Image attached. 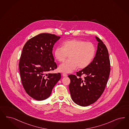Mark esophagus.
Here are the masks:
<instances>
[{
    "instance_id": "obj_1",
    "label": "esophagus",
    "mask_w": 129,
    "mask_h": 129,
    "mask_svg": "<svg viewBox=\"0 0 129 129\" xmlns=\"http://www.w3.org/2000/svg\"><path fill=\"white\" fill-rule=\"evenodd\" d=\"M62 75L63 77H67L68 76V75H67L66 73H62Z\"/></svg>"
}]
</instances>
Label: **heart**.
Wrapping results in <instances>:
<instances>
[{
  "instance_id": "heart-1",
  "label": "heart",
  "mask_w": 129,
  "mask_h": 129,
  "mask_svg": "<svg viewBox=\"0 0 129 129\" xmlns=\"http://www.w3.org/2000/svg\"><path fill=\"white\" fill-rule=\"evenodd\" d=\"M95 51V46L91 42L75 39L65 41L62 47L55 49V57L60 62L64 61L68 56L70 59L60 65L58 70L71 73L77 67L80 69L86 68L93 60Z\"/></svg>"
}]
</instances>
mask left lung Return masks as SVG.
Wrapping results in <instances>:
<instances>
[{
  "mask_svg": "<svg viewBox=\"0 0 129 129\" xmlns=\"http://www.w3.org/2000/svg\"><path fill=\"white\" fill-rule=\"evenodd\" d=\"M98 48L92 61L86 68L69 75V89L73 101L81 106L96 102L103 93L108 80L110 60L105 45L98 37ZM84 77L82 78V76Z\"/></svg>",
  "mask_w": 129,
  "mask_h": 129,
  "instance_id": "left-lung-1",
  "label": "left lung"
}]
</instances>
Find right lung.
Returning a JSON list of instances; mask_svg holds the SVG:
<instances>
[{
    "label": "right lung",
    "mask_w": 129,
    "mask_h": 129,
    "mask_svg": "<svg viewBox=\"0 0 129 129\" xmlns=\"http://www.w3.org/2000/svg\"><path fill=\"white\" fill-rule=\"evenodd\" d=\"M60 37L41 33L27 40L23 48L19 70L23 87L37 101L49 98L61 74L48 73L57 68L52 54L54 45Z\"/></svg>",
    "instance_id": "1"
}]
</instances>
